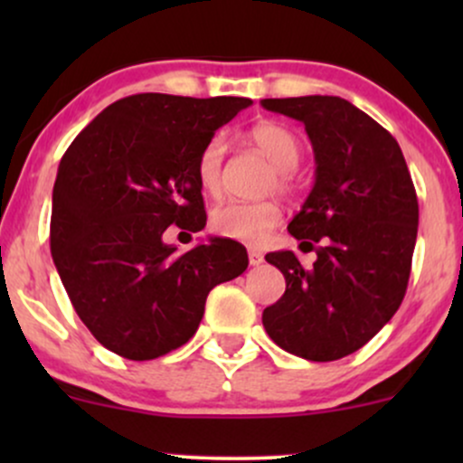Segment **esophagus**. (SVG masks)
<instances>
[{"mask_svg": "<svg viewBox=\"0 0 463 463\" xmlns=\"http://www.w3.org/2000/svg\"><path fill=\"white\" fill-rule=\"evenodd\" d=\"M248 261H250V265H252V268H259V265H261L265 259H263V254L259 252V250L250 248L248 250Z\"/></svg>", "mask_w": 463, "mask_h": 463, "instance_id": "esophagus-1", "label": "esophagus"}]
</instances>
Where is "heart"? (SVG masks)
<instances>
[{
    "label": "heart",
    "instance_id": "obj_1",
    "mask_svg": "<svg viewBox=\"0 0 463 463\" xmlns=\"http://www.w3.org/2000/svg\"><path fill=\"white\" fill-rule=\"evenodd\" d=\"M248 137L276 165L269 187H279L280 191L294 187V169L298 167L302 158V143L296 132L283 124H276V121H263V124L250 128ZM224 154L226 143L222 137H213L202 147L195 174H198V183L204 194H220ZM279 222L280 209L274 202H226L213 209L209 224L211 231L220 237L243 243H261Z\"/></svg>",
    "mask_w": 463,
    "mask_h": 463
}]
</instances>
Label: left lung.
Instances as JSON below:
<instances>
[{"instance_id":"obj_1","label":"left lung","mask_w":463,"mask_h":463,"mask_svg":"<svg viewBox=\"0 0 463 463\" xmlns=\"http://www.w3.org/2000/svg\"><path fill=\"white\" fill-rule=\"evenodd\" d=\"M305 124L316 184L289 232L316 250L302 268L291 250L265 254L285 294L263 311L274 344L296 357L335 361L370 342L405 298L418 235V198L394 137L333 95L263 99Z\"/></svg>"}]
</instances>
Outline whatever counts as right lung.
Segmentation results:
<instances>
[{
    "instance_id": "add662e5",
    "label": "right lung",
    "mask_w": 463,
    "mask_h": 463,
    "mask_svg": "<svg viewBox=\"0 0 463 463\" xmlns=\"http://www.w3.org/2000/svg\"><path fill=\"white\" fill-rule=\"evenodd\" d=\"M250 104L130 95L67 147L52 195V259L80 320L110 353L147 361L180 348L209 291L246 272V248L232 239L178 252L163 232L204 228L198 156Z\"/></svg>"
}]
</instances>
